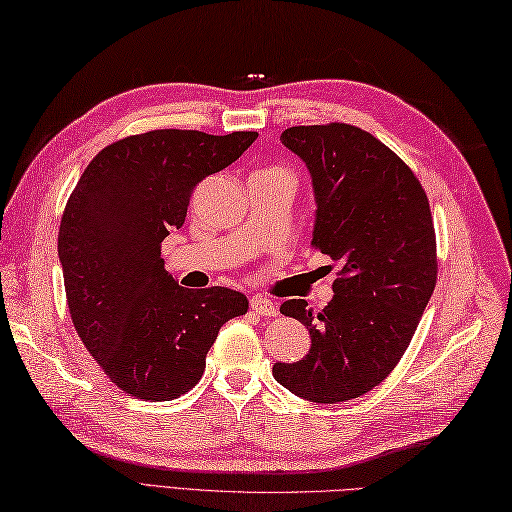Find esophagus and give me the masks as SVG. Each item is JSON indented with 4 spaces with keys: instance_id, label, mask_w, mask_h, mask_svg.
<instances>
[{
    "instance_id": "esophagus-1",
    "label": "esophagus",
    "mask_w": 512,
    "mask_h": 512,
    "mask_svg": "<svg viewBox=\"0 0 512 512\" xmlns=\"http://www.w3.org/2000/svg\"><path fill=\"white\" fill-rule=\"evenodd\" d=\"M250 308H253L257 314H262V317H277V306L270 299L262 297V295H255L250 297Z\"/></svg>"
}]
</instances>
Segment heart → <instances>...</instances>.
Here are the masks:
<instances>
[{
    "label": "heart",
    "mask_w": 512,
    "mask_h": 512,
    "mask_svg": "<svg viewBox=\"0 0 512 512\" xmlns=\"http://www.w3.org/2000/svg\"><path fill=\"white\" fill-rule=\"evenodd\" d=\"M270 171H281V169H270Z\"/></svg>",
    "instance_id": "1"
}]
</instances>
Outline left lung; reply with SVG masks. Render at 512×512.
<instances>
[{
    "instance_id": "8db88e82",
    "label": "left lung",
    "mask_w": 512,
    "mask_h": 512,
    "mask_svg": "<svg viewBox=\"0 0 512 512\" xmlns=\"http://www.w3.org/2000/svg\"><path fill=\"white\" fill-rule=\"evenodd\" d=\"M281 143L310 171L312 246L339 264V277L323 310L306 299L281 303L312 345L297 363H275L273 376L299 398L334 405L383 383L405 354L436 288V231L418 178L372 134L299 125Z\"/></svg>"
}]
</instances>
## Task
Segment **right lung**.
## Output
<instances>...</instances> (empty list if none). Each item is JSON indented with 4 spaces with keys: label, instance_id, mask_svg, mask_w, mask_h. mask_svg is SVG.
<instances>
[{
    "label": "right lung",
    "instance_id": "obj_1",
    "mask_svg": "<svg viewBox=\"0 0 512 512\" xmlns=\"http://www.w3.org/2000/svg\"><path fill=\"white\" fill-rule=\"evenodd\" d=\"M255 138L154 129L107 145L76 182L59 228L65 297L83 345L125 394L156 402L189 391L222 325L246 314L242 292L178 286L160 246L184 224L198 182Z\"/></svg>",
    "mask_w": 512,
    "mask_h": 512
}]
</instances>
